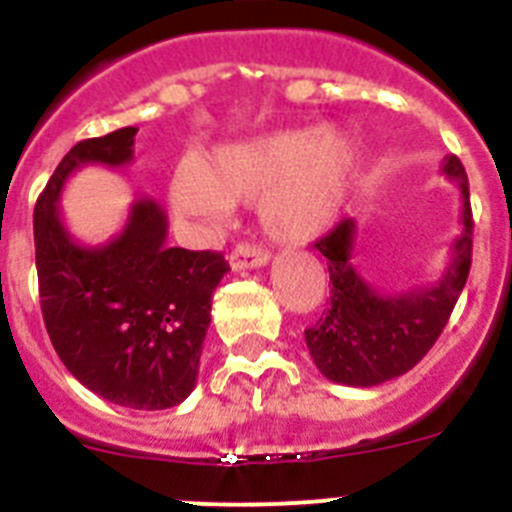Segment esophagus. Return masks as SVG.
Returning a JSON list of instances; mask_svg holds the SVG:
<instances>
[{"mask_svg":"<svg viewBox=\"0 0 512 512\" xmlns=\"http://www.w3.org/2000/svg\"><path fill=\"white\" fill-rule=\"evenodd\" d=\"M269 264V251H264L256 243H238L235 251L230 253V266L233 271L241 269H256V266H266Z\"/></svg>","mask_w":512,"mask_h":512,"instance_id":"obj_1","label":"esophagus"}]
</instances>
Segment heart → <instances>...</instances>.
I'll list each match as a JSON object with an SVG mask.
<instances>
[{"mask_svg":"<svg viewBox=\"0 0 512 512\" xmlns=\"http://www.w3.org/2000/svg\"><path fill=\"white\" fill-rule=\"evenodd\" d=\"M359 169L356 140L338 128L277 130L184 158L171 171V210L192 223H225L235 202L261 201L279 241H310L341 217Z\"/></svg>","mask_w":512,"mask_h":512,"instance_id":"obj_1","label":"heart"}]
</instances>
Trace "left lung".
Returning <instances> with one entry per match:
<instances>
[{"label": "left lung", "mask_w": 512, "mask_h": 512, "mask_svg": "<svg viewBox=\"0 0 512 512\" xmlns=\"http://www.w3.org/2000/svg\"><path fill=\"white\" fill-rule=\"evenodd\" d=\"M443 174L461 189V235L451 243V261L431 287L382 295L351 264L356 223L351 217L315 241L328 259L330 302L305 343L323 377L348 387H374L410 372L438 341L467 284L472 266V207L467 171L456 156H446Z\"/></svg>", "instance_id": "1"}]
</instances>
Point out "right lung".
<instances>
[{
  "label": "right lung",
  "instance_id": "1",
  "mask_svg": "<svg viewBox=\"0 0 512 512\" xmlns=\"http://www.w3.org/2000/svg\"><path fill=\"white\" fill-rule=\"evenodd\" d=\"M138 128L81 140L35 202L40 310L63 366L87 390L130 410L187 400L200 374L212 292L230 271L223 253L166 246V215L135 200L128 223L104 246H81L58 212L71 174L87 164L133 161Z\"/></svg>",
  "mask_w": 512,
  "mask_h": 512
}]
</instances>
